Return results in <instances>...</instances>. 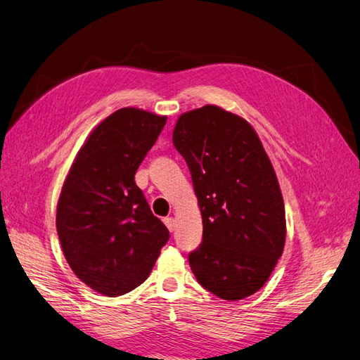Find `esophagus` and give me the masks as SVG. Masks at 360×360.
Returning <instances> with one entry per match:
<instances>
[{
    "instance_id": "obj_1",
    "label": "esophagus",
    "mask_w": 360,
    "mask_h": 360,
    "mask_svg": "<svg viewBox=\"0 0 360 360\" xmlns=\"http://www.w3.org/2000/svg\"><path fill=\"white\" fill-rule=\"evenodd\" d=\"M163 222H165L167 228H168L171 233L176 230V221H174V217H165V219H163Z\"/></svg>"
}]
</instances>
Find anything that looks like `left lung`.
I'll list each match as a JSON object with an SVG mask.
<instances>
[{"label":"left lung","instance_id":"obj_1","mask_svg":"<svg viewBox=\"0 0 360 360\" xmlns=\"http://www.w3.org/2000/svg\"><path fill=\"white\" fill-rule=\"evenodd\" d=\"M174 147L186 160L202 216L189 254L200 284L240 300L266 284L285 243V209L263 144L246 120L205 105L179 117Z\"/></svg>","mask_w":360,"mask_h":360}]
</instances>
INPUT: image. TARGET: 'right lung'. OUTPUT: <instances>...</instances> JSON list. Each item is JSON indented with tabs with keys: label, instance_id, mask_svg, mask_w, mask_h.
Listing matches in <instances>:
<instances>
[{
	"label": "right lung",
	"instance_id": "obj_1",
	"mask_svg": "<svg viewBox=\"0 0 360 360\" xmlns=\"http://www.w3.org/2000/svg\"><path fill=\"white\" fill-rule=\"evenodd\" d=\"M167 117L122 108L97 126L76 155L57 205V233L70 269L105 296L148 278L168 228L150 210L135 172Z\"/></svg>",
	"mask_w": 360,
	"mask_h": 360
}]
</instances>
